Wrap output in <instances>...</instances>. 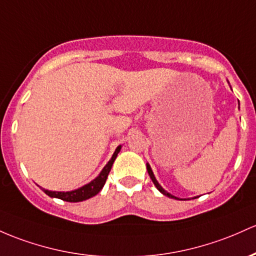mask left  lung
<instances>
[{
	"label": "left lung",
	"instance_id": "1",
	"mask_svg": "<svg viewBox=\"0 0 256 256\" xmlns=\"http://www.w3.org/2000/svg\"><path fill=\"white\" fill-rule=\"evenodd\" d=\"M147 170H148V174H150V178H152V181H153V184H154V186H156V188H158V190H160V192L162 193V194L164 196H170V198H174V199H178V198H176V196H174L172 194H170V193H168L166 190H164V188H162V186H160V184H158V181H156V178H154V175H153V171H152V169H150V164H147Z\"/></svg>",
	"mask_w": 256,
	"mask_h": 256
}]
</instances>
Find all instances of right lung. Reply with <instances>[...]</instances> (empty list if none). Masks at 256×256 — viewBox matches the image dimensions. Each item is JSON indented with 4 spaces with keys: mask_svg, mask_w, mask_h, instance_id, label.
Returning <instances> with one entry per match:
<instances>
[{
    "mask_svg": "<svg viewBox=\"0 0 256 256\" xmlns=\"http://www.w3.org/2000/svg\"><path fill=\"white\" fill-rule=\"evenodd\" d=\"M120 150H122V146H119V147L115 150L112 159L109 160L108 164L104 166V169L100 171V175H98L94 181H91L90 184H85L84 187L78 188V190H70V192H53V190H44V192L46 193L47 196H53V198H60L62 200L70 202V203L82 202V200H86V199L91 198V196H94L100 190H102L103 186H104L106 178H108L109 172H110V169L112 166H113L114 160L116 158L118 153H119Z\"/></svg>",
    "mask_w": 256,
    "mask_h": 256,
    "instance_id": "obj_1",
    "label": "right lung"
}]
</instances>
